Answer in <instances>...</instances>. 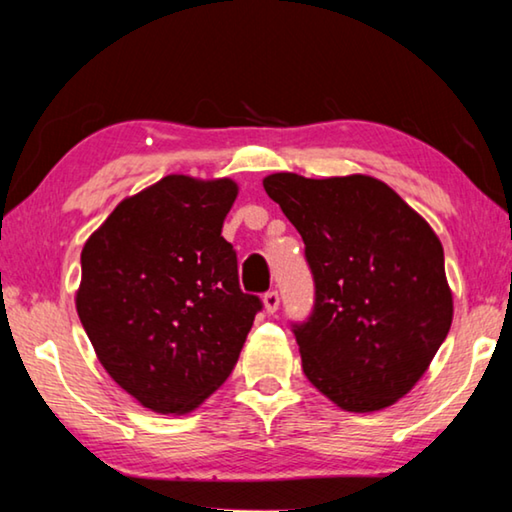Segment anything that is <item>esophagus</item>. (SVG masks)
Returning <instances> with one entry per match:
<instances>
[{
    "instance_id": "34e87169",
    "label": "esophagus",
    "mask_w": 512,
    "mask_h": 512,
    "mask_svg": "<svg viewBox=\"0 0 512 512\" xmlns=\"http://www.w3.org/2000/svg\"><path fill=\"white\" fill-rule=\"evenodd\" d=\"M262 303H264V310L269 312V315H273V312L278 310V305H280V294L278 292H266L264 294V299H262Z\"/></svg>"
}]
</instances>
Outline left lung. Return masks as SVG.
Here are the masks:
<instances>
[{
  "label": "left lung",
  "mask_w": 512,
  "mask_h": 512,
  "mask_svg": "<svg viewBox=\"0 0 512 512\" xmlns=\"http://www.w3.org/2000/svg\"><path fill=\"white\" fill-rule=\"evenodd\" d=\"M305 243L315 310L294 326L310 384L340 409L391 407L418 384L453 324L444 248L427 220L368 174L264 177Z\"/></svg>",
  "instance_id": "obj_1"
}]
</instances>
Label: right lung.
<instances>
[{"label":"right lung","instance_id":"add662e5","mask_svg":"<svg viewBox=\"0 0 512 512\" xmlns=\"http://www.w3.org/2000/svg\"><path fill=\"white\" fill-rule=\"evenodd\" d=\"M236 195L227 177L167 174L82 248L80 322L105 372L156 414H190L218 391L262 308L220 236Z\"/></svg>","mask_w":512,"mask_h":512}]
</instances>
